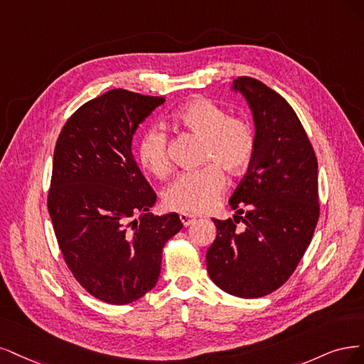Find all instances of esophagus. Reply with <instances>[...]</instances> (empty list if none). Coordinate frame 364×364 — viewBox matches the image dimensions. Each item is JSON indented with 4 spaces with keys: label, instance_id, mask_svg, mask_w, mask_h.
I'll return each mask as SVG.
<instances>
[{
    "label": "esophagus",
    "instance_id": "1",
    "mask_svg": "<svg viewBox=\"0 0 364 364\" xmlns=\"http://www.w3.org/2000/svg\"><path fill=\"white\" fill-rule=\"evenodd\" d=\"M180 219H181L184 227H189V225H192V224H195V222H196V218L189 215V213H180Z\"/></svg>",
    "mask_w": 364,
    "mask_h": 364
}]
</instances>
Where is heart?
I'll use <instances>...</instances> for the list:
<instances>
[{
    "label": "heart",
    "mask_w": 364,
    "mask_h": 364,
    "mask_svg": "<svg viewBox=\"0 0 364 364\" xmlns=\"http://www.w3.org/2000/svg\"><path fill=\"white\" fill-rule=\"evenodd\" d=\"M173 124L203 137V168L180 173L168 187L163 199L166 207L187 213H207L225 189L223 169L236 175L251 165L255 152V133L251 124L228 116L207 98H193L172 114ZM169 139L160 127H151L139 140L137 156L142 166L156 177H166L172 163ZM210 163L208 164V161Z\"/></svg>",
    "instance_id": "b5f03b06"
}]
</instances>
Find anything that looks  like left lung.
I'll return each mask as SVG.
<instances>
[{"label": "left lung", "instance_id": "obj_1", "mask_svg": "<svg viewBox=\"0 0 364 364\" xmlns=\"http://www.w3.org/2000/svg\"><path fill=\"white\" fill-rule=\"evenodd\" d=\"M232 87L252 110L255 152L230 198L231 208L244 216L213 219L207 271L224 291L251 299L283 286L309 248L319 219L318 159L279 93L251 77L236 78Z\"/></svg>", "mask_w": 364, "mask_h": 364}]
</instances>
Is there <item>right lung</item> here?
Returning <instances> with one entry per match:
<instances>
[{
	"instance_id": "right-lung-1",
	"label": "right lung",
	"mask_w": 364,
	"mask_h": 364,
	"mask_svg": "<svg viewBox=\"0 0 364 364\" xmlns=\"http://www.w3.org/2000/svg\"><path fill=\"white\" fill-rule=\"evenodd\" d=\"M163 102L112 89L77 109L55 142L46 201L58 248L80 286L113 306L156 286L165 243L183 228L177 213H145L157 195L132 149L137 125Z\"/></svg>"
}]
</instances>
